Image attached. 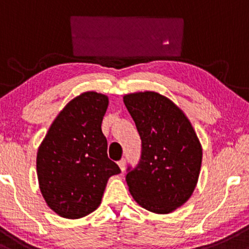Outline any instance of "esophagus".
<instances>
[{"label":"esophagus","instance_id":"esophagus-1","mask_svg":"<svg viewBox=\"0 0 249 249\" xmlns=\"http://www.w3.org/2000/svg\"><path fill=\"white\" fill-rule=\"evenodd\" d=\"M117 164H119L120 169H121L122 172H124V168H125V160H124V159H121V160L117 162Z\"/></svg>","mask_w":249,"mask_h":249}]
</instances>
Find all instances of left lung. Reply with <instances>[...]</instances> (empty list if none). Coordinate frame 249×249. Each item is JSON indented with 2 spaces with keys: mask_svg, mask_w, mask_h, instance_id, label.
I'll use <instances>...</instances> for the list:
<instances>
[{
  "mask_svg": "<svg viewBox=\"0 0 249 249\" xmlns=\"http://www.w3.org/2000/svg\"><path fill=\"white\" fill-rule=\"evenodd\" d=\"M124 102L142 142L141 159L128 167L134 200L156 214H168L191 197L199 178L202 147L182 110L155 91L127 94Z\"/></svg>",
  "mask_w": 249,
  "mask_h": 249,
  "instance_id": "left-lung-1",
  "label": "left lung"
}]
</instances>
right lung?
Masks as SVG:
<instances>
[{
	"mask_svg": "<svg viewBox=\"0 0 249 249\" xmlns=\"http://www.w3.org/2000/svg\"><path fill=\"white\" fill-rule=\"evenodd\" d=\"M108 96L86 91L60 111L37 150L42 196L66 219H80L100 206L111 175L121 173L108 159L101 124Z\"/></svg>",
	"mask_w": 249,
	"mask_h": 249,
	"instance_id": "1",
	"label": "right lung"
}]
</instances>
